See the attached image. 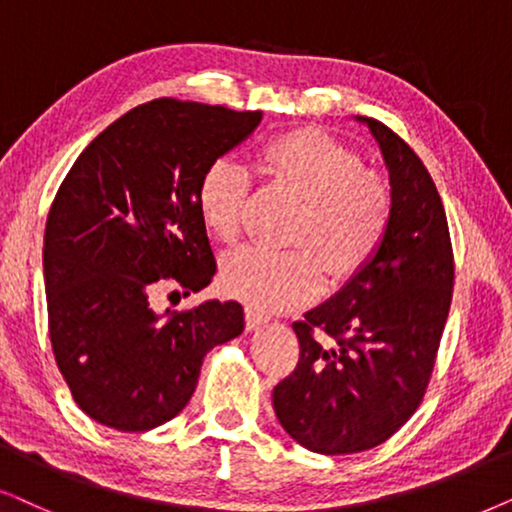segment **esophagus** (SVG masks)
Masks as SVG:
<instances>
[{"label": "esophagus", "mask_w": 512, "mask_h": 512, "mask_svg": "<svg viewBox=\"0 0 512 512\" xmlns=\"http://www.w3.org/2000/svg\"><path fill=\"white\" fill-rule=\"evenodd\" d=\"M269 318L264 316V313L255 311V309H245V325H248V330H257V327L267 325Z\"/></svg>", "instance_id": "esophagus-1"}]
</instances>
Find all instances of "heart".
<instances>
[{"instance_id": "b5f03b06", "label": "heart", "mask_w": 512, "mask_h": 512, "mask_svg": "<svg viewBox=\"0 0 512 512\" xmlns=\"http://www.w3.org/2000/svg\"><path fill=\"white\" fill-rule=\"evenodd\" d=\"M262 166L278 185L302 199L292 241L276 250L243 245L222 260L231 295L262 311H283L318 295L325 267L342 281L365 267L384 243L393 213L391 189L358 156L330 135L302 128L269 140ZM250 175L231 159L210 161L196 187V208L210 234L234 241L241 229Z\"/></svg>"}]
</instances>
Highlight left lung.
I'll list each match as a JSON object with an SVG mask.
<instances>
[{
    "label": "left lung",
    "instance_id": "8db88e82",
    "mask_svg": "<svg viewBox=\"0 0 512 512\" xmlns=\"http://www.w3.org/2000/svg\"><path fill=\"white\" fill-rule=\"evenodd\" d=\"M356 119L384 156L391 222L372 260L292 323L299 363L274 388L285 433L330 456L381 445L417 412L454 288L452 241L433 177L391 128Z\"/></svg>",
    "mask_w": 512,
    "mask_h": 512
}]
</instances>
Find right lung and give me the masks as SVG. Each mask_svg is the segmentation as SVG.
Segmentation results:
<instances>
[{
	"label": "right lung",
	"instance_id": "add662e5",
	"mask_svg": "<svg viewBox=\"0 0 512 512\" xmlns=\"http://www.w3.org/2000/svg\"><path fill=\"white\" fill-rule=\"evenodd\" d=\"M260 121L159 98L107 126L65 175L44 234L49 335L74 403L98 424H166L192 398L206 353L243 332L238 302L156 313L149 299L166 281L182 295L213 281L196 187Z\"/></svg>",
	"mask_w": 512,
	"mask_h": 512
}]
</instances>
